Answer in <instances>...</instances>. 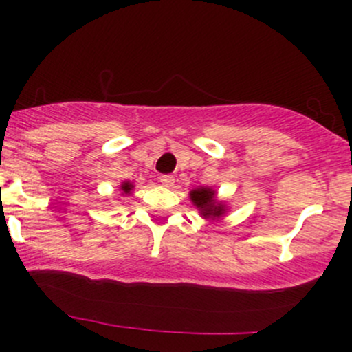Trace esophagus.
Returning a JSON list of instances; mask_svg holds the SVG:
<instances>
[{
	"instance_id": "34e87169",
	"label": "esophagus",
	"mask_w": 352,
	"mask_h": 352,
	"mask_svg": "<svg viewBox=\"0 0 352 352\" xmlns=\"http://www.w3.org/2000/svg\"><path fill=\"white\" fill-rule=\"evenodd\" d=\"M160 184H162L164 187H172V185L175 184V177H173V175H160Z\"/></svg>"
}]
</instances>
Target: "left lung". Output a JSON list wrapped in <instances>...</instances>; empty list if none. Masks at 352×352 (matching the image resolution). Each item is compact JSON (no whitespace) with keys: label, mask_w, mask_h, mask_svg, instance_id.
<instances>
[{"label":"left lung","mask_w":352,"mask_h":352,"mask_svg":"<svg viewBox=\"0 0 352 352\" xmlns=\"http://www.w3.org/2000/svg\"><path fill=\"white\" fill-rule=\"evenodd\" d=\"M213 197L215 192L212 188H197L190 192V199L197 205V208L201 210L204 217H220L223 213L221 204H217Z\"/></svg>","instance_id":"obj_1"}]
</instances>
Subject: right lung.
Instances as JSON below:
<instances>
[{"instance_id": "right-lung-1", "label": "right lung", "mask_w": 352, "mask_h": 352, "mask_svg": "<svg viewBox=\"0 0 352 352\" xmlns=\"http://www.w3.org/2000/svg\"><path fill=\"white\" fill-rule=\"evenodd\" d=\"M131 188H132V185L129 184V182H125V184H122V190H124L125 193H129V192H131Z\"/></svg>"}]
</instances>
